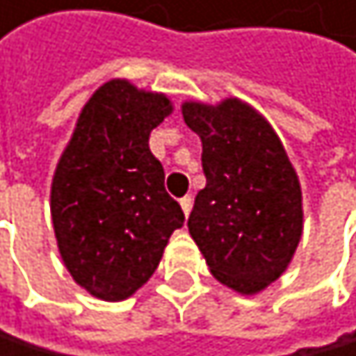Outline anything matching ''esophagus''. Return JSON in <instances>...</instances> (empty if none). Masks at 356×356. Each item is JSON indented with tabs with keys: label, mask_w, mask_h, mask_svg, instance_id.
Masks as SVG:
<instances>
[{
	"label": "esophagus",
	"mask_w": 356,
	"mask_h": 356,
	"mask_svg": "<svg viewBox=\"0 0 356 356\" xmlns=\"http://www.w3.org/2000/svg\"><path fill=\"white\" fill-rule=\"evenodd\" d=\"M179 204H181V209H184V213H186V218H188L190 211H192V196H184V198L179 200Z\"/></svg>",
	"instance_id": "obj_1"
}]
</instances>
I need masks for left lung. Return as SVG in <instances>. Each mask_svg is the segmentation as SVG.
<instances>
[{
	"label": "left lung",
	"instance_id": "obj_1",
	"mask_svg": "<svg viewBox=\"0 0 356 356\" xmlns=\"http://www.w3.org/2000/svg\"><path fill=\"white\" fill-rule=\"evenodd\" d=\"M207 177L188 228L211 275L258 295L289 269L303 235L301 184L269 121L239 98L181 104Z\"/></svg>",
	"mask_w": 356,
	"mask_h": 356
}]
</instances>
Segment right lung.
Here are the masks:
<instances>
[{"label":"right lung","mask_w":356,"mask_h":356,"mask_svg":"<svg viewBox=\"0 0 356 356\" xmlns=\"http://www.w3.org/2000/svg\"><path fill=\"white\" fill-rule=\"evenodd\" d=\"M172 113L166 93L111 79L85 102L51 184L59 256L91 297L124 301L158 269L184 211L164 190L149 134Z\"/></svg>","instance_id":"1"}]
</instances>
